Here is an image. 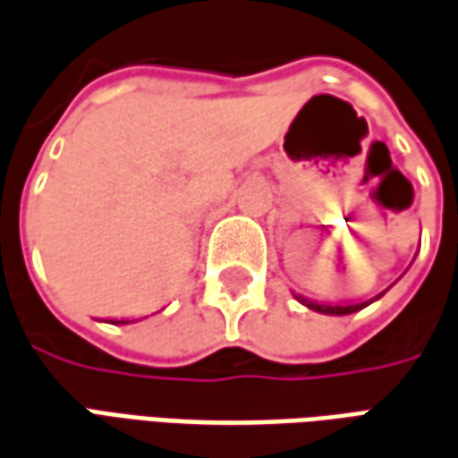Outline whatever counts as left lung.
Masks as SVG:
<instances>
[{
    "label": "left lung",
    "instance_id": "1",
    "mask_svg": "<svg viewBox=\"0 0 458 458\" xmlns=\"http://www.w3.org/2000/svg\"><path fill=\"white\" fill-rule=\"evenodd\" d=\"M296 296V301H301L304 307L311 309V311H319V314H331V317H344V314H354V311H361L364 307H369L371 301H377V299H381L384 296V292L377 296H371V299H367V301H356V304H319V301H311V299H307V296Z\"/></svg>",
    "mask_w": 458,
    "mask_h": 458
}]
</instances>
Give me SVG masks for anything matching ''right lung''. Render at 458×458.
Instances as JSON below:
<instances>
[{"label": "right lung", "instance_id": "right-lung-1", "mask_svg": "<svg viewBox=\"0 0 458 458\" xmlns=\"http://www.w3.org/2000/svg\"><path fill=\"white\" fill-rule=\"evenodd\" d=\"M112 324H129V321H127V319H122V321L116 319V321H112Z\"/></svg>", "mask_w": 458, "mask_h": 458}]
</instances>
